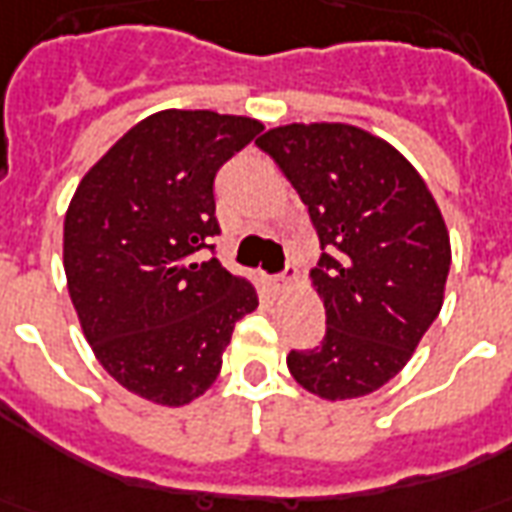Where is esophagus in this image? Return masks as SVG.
Returning <instances> with one entry per match:
<instances>
[{
  "instance_id": "34e87169",
  "label": "esophagus",
  "mask_w": 512,
  "mask_h": 512,
  "mask_svg": "<svg viewBox=\"0 0 512 512\" xmlns=\"http://www.w3.org/2000/svg\"><path fill=\"white\" fill-rule=\"evenodd\" d=\"M293 282H298V271H295L293 266H287L282 274L271 279V285H274L276 290H287V287L293 285Z\"/></svg>"
}]
</instances>
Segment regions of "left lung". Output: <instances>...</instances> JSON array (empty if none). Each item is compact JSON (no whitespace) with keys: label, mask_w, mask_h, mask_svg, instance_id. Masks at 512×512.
I'll return each instance as SVG.
<instances>
[{"label":"left lung","mask_w":512,"mask_h":512,"mask_svg":"<svg viewBox=\"0 0 512 512\" xmlns=\"http://www.w3.org/2000/svg\"><path fill=\"white\" fill-rule=\"evenodd\" d=\"M257 146L332 252L309 271L325 306L323 344L290 352L287 369L320 399H361L407 366L442 309L450 271L442 211L410 160L355 124H285Z\"/></svg>","instance_id":"1"}]
</instances>
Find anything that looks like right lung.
I'll list each match as a JSON object with an SVG mask.
<instances>
[{
    "instance_id": "add662e5",
    "label": "right lung",
    "mask_w": 512,
    "mask_h": 512,
    "mask_svg": "<svg viewBox=\"0 0 512 512\" xmlns=\"http://www.w3.org/2000/svg\"><path fill=\"white\" fill-rule=\"evenodd\" d=\"M263 121L160 111L86 170L64 214V274L94 358L121 388L184 407L214 385L255 285L198 252L217 236L214 179Z\"/></svg>"
}]
</instances>
